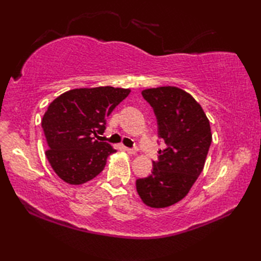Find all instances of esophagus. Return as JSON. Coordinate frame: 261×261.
<instances>
[{"instance_id":"34e87169","label":"esophagus","mask_w":261,"mask_h":261,"mask_svg":"<svg viewBox=\"0 0 261 261\" xmlns=\"http://www.w3.org/2000/svg\"><path fill=\"white\" fill-rule=\"evenodd\" d=\"M125 151H126L127 153H130V154H136V153H137V148H136V147H134V148L125 147Z\"/></svg>"}]
</instances>
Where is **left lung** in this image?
Here are the masks:
<instances>
[{"label": "left lung", "mask_w": 261, "mask_h": 261, "mask_svg": "<svg viewBox=\"0 0 261 261\" xmlns=\"http://www.w3.org/2000/svg\"><path fill=\"white\" fill-rule=\"evenodd\" d=\"M141 94L154 110L166 148L153 161L152 174L137 179L136 188L144 204L163 208L182 200L204 169L212 143L210 121L193 96L178 87L147 88Z\"/></svg>", "instance_id": "8db88e82"}]
</instances>
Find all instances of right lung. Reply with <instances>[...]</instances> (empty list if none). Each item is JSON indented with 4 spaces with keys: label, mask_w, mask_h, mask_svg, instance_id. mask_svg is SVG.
<instances>
[{
    "label": "right lung",
    "mask_w": 261,
    "mask_h": 261,
    "mask_svg": "<svg viewBox=\"0 0 261 261\" xmlns=\"http://www.w3.org/2000/svg\"><path fill=\"white\" fill-rule=\"evenodd\" d=\"M130 93L129 88L100 86L74 88L53 101L41 121L47 141L46 156L64 182L79 185L103 170L116 152L100 141L107 118Z\"/></svg>",
    "instance_id": "1"
}]
</instances>
